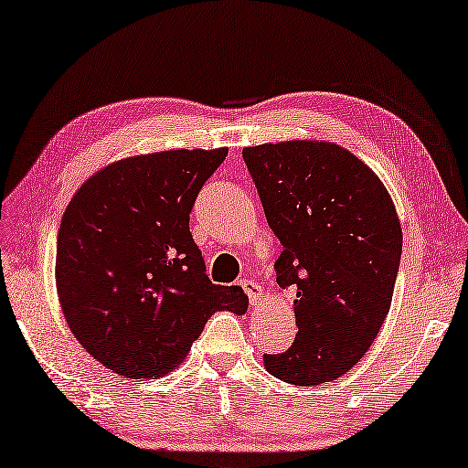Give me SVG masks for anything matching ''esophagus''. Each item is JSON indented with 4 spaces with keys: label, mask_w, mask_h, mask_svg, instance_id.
Segmentation results:
<instances>
[{
    "label": "esophagus",
    "mask_w": 468,
    "mask_h": 468,
    "mask_svg": "<svg viewBox=\"0 0 468 468\" xmlns=\"http://www.w3.org/2000/svg\"><path fill=\"white\" fill-rule=\"evenodd\" d=\"M240 287L244 289V293L249 295V302H250V305H252V307H257V305L261 303V295H262L261 285L257 283V281L242 279V281H240Z\"/></svg>",
    "instance_id": "esophagus-1"
}]
</instances>
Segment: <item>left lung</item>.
Returning a JSON list of instances; mask_svg holds the SVG:
<instances>
[{
	"label": "left lung",
	"mask_w": 468,
	"mask_h": 468,
	"mask_svg": "<svg viewBox=\"0 0 468 468\" xmlns=\"http://www.w3.org/2000/svg\"><path fill=\"white\" fill-rule=\"evenodd\" d=\"M271 230L277 283L295 293L297 336L267 371L291 385L336 381L371 346L391 307L401 226L381 179L346 148L287 140L242 151Z\"/></svg>",
	"instance_id": "8db88e82"
}]
</instances>
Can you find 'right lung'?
Returning a JSON list of instances; mask_svg holds the SVG:
<instances>
[{
	"label": "right lung",
	"mask_w": 468,
	"mask_h": 468,
	"mask_svg": "<svg viewBox=\"0 0 468 468\" xmlns=\"http://www.w3.org/2000/svg\"><path fill=\"white\" fill-rule=\"evenodd\" d=\"M228 148L165 151L112 163L67 206L57 238V291L79 344L126 378H154L187 356L219 310L249 297L214 285L189 214Z\"/></svg>",
	"instance_id": "add662e5"
}]
</instances>
